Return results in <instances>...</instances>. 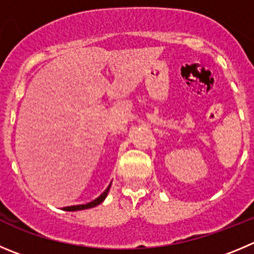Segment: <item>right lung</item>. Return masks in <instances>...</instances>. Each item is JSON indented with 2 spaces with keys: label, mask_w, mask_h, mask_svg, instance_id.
I'll return each mask as SVG.
<instances>
[{
  "label": "right lung",
  "mask_w": 254,
  "mask_h": 254,
  "mask_svg": "<svg viewBox=\"0 0 254 254\" xmlns=\"http://www.w3.org/2000/svg\"><path fill=\"white\" fill-rule=\"evenodd\" d=\"M110 187H111V183L109 184V187L105 189V191H104L103 194H100V195H99L96 199H94L92 202L86 203V204H79V205H71V207H65V208H64V210H67V212H75V210L89 209V208H94V207H96V205L101 204V203L105 200L106 196H108L109 190H110Z\"/></svg>",
  "instance_id": "1"
}]
</instances>
